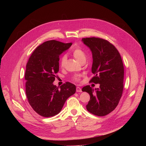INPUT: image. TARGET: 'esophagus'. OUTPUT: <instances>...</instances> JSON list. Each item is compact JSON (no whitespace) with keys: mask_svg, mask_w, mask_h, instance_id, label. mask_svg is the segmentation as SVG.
<instances>
[{"mask_svg":"<svg viewBox=\"0 0 146 146\" xmlns=\"http://www.w3.org/2000/svg\"><path fill=\"white\" fill-rule=\"evenodd\" d=\"M76 91H77V92H82L81 88L80 87H76Z\"/></svg>","mask_w":146,"mask_h":146,"instance_id":"34e87169","label":"esophagus"}]
</instances>
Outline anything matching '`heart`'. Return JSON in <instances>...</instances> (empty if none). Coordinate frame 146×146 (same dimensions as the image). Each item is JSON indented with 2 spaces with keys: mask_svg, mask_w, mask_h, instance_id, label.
Instances as JSON below:
<instances>
[{
  "mask_svg": "<svg viewBox=\"0 0 146 146\" xmlns=\"http://www.w3.org/2000/svg\"><path fill=\"white\" fill-rule=\"evenodd\" d=\"M73 56L75 59H76L80 63H82V62H86V55L84 51H83L81 48L78 47H75L72 52ZM67 59V56L66 55H62L59 60V65L61 68H63L65 64V62ZM73 80L76 81L79 80V77L78 76H74L73 77Z\"/></svg>",
  "mask_w": 146,
  "mask_h": 146,
  "instance_id": "obj_1",
  "label": "heart"
}]
</instances>
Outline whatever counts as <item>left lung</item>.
Here are the masks:
<instances>
[{
  "mask_svg": "<svg viewBox=\"0 0 146 146\" xmlns=\"http://www.w3.org/2000/svg\"><path fill=\"white\" fill-rule=\"evenodd\" d=\"M82 41L92 54L94 76L90 82L100 84L95 90L90 86L82 88L90 95L86 108L94 115L105 116L115 109L122 96L124 76L122 58L115 46L106 40L92 37L82 38Z\"/></svg>",
  "mask_w": 146,
  "mask_h": 146,
  "instance_id": "left-lung-1",
  "label": "left lung"
}]
</instances>
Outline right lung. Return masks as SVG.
<instances>
[{
  "instance_id": "right-lung-1",
  "label": "right lung",
  "mask_w": 146,
  "mask_h": 146,
  "mask_svg": "<svg viewBox=\"0 0 146 146\" xmlns=\"http://www.w3.org/2000/svg\"><path fill=\"white\" fill-rule=\"evenodd\" d=\"M72 44L48 40L38 46L29 58L25 74L26 95L31 106L41 116L58 114L76 92L75 85L69 82L60 89L52 83L59 71V56Z\"/></svg>"
}]
</instances>
